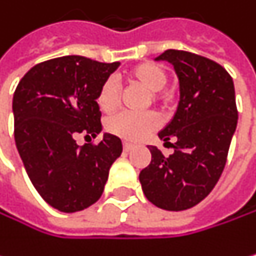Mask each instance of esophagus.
Instances as JSON below:
<instances>
[{
	"label": "esophagus",
	"instance_id": "34e87169",
	"mask_svg": "<svg viewBox=\"0 0 256 256\" xmlns=\"http://www.w3.org/2000/svg\"><path fill=\"white\" fill-rule=\"evenodd\" d=\"M122 148H124L126 152H129V150H132V148H134V144H130V142L124 141V142H122Z\"/></svg>",
	"mask_w": 256,
	"mask_h": 256
}]
</instances>
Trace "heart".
<instances>
[{"instance_id":"b5f03b06","label":"heart","mask_w":256,"mask_h":256,"mask_svg":"<svg viewBox=\"0 0 256 256\" xmlns=\"http://www.w3.org/2000/svg\"><path fill=\"white\" fill-rule=\"evenodd\" d=\"M127 78L134 83L141 84L148 92H152V100L158 102L160 98L159 90L168 82V74L158 64H141L127 72ZM120 103V88L114 78H108L100 86L97 94L98 108L109 114L118 108ZM158 127V118L153 114H118L108 121V130L118 135L127 141H140L146 138L150 132Z\"/></svg>"}]
</instances>
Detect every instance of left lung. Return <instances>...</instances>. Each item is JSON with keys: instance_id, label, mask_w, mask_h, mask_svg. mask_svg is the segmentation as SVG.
<instances>
[{"instance_id": "1", "label": "left lung", "mask_w": 256, "mask_h": 256, "mask_svg": "<svg viewBox=\"0 0 256 256\" xmlns=\"http://www.w3.org/2000/svg\"><path fill=\"white\" fill-rule=\"evenodd\" d=\"M156 60L170 62L179 78L178 109L158 134L174 152L166 158L148 146L152 162L140 182L154 206L184 211L202 202L223 173L238 121L234 80L217 62L188 51L167 50Z\"/></svg>"}]
</instances>
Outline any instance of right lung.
<instances>
[{"label": "right lung", "instance_id": "add662e5", "mask_svg": "<svg viewBox=\"0 0 256 256\" xmlns=\"http://www.w3.org/2000/svg\"><path fill=\"white\" fill-rule=\"evenodd\" d=\"M118 66L82 56L51 59L34 65L13 94L18 153L36 191L60 212L94 205L122 152L121 140L110 134L97 146L80 147L74 140L102 132L97 94Z\"/></svg>", "mask_w": 256, "mask_h": 256}]
</instances>
